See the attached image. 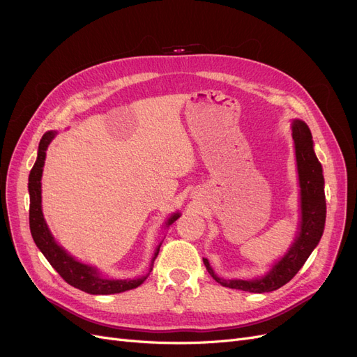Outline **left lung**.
Wrapping results in <instances>:
<instances>
[{
  "mask_svg": "<svg viewBox=\"0 0 357 357\" xmlns=\"http://www.w3.org/2000/svg\"><path fill=\"white\" fill-rule=\"evenodd\" d=\"M291 137L296 150V165L298 176L300 220L293 243L287 252L275 260L265 275L252 280H225L218 276L207 259H203L207 272L223 287L241 289L248 293H271L281 288L305 265L316 245L319 244L325 229L326 202L325 179L322 165L314 154L312 132L306 122L300 119L291 121Z\"/></svg>",
  "mask_w": 357,
  "mask_h": 357,
  "instance_id": "8db88e82",
  "label": "left lung"
}]
</instances>
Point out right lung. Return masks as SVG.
<instances>
[{
	"label": "right lung",
	"mask_w": 357,
	"mask_h": 357,
	"mask_svg": "<svg viewBox=\"0 0 357 357\" xmlns=\"http://www.w3.org/2000/svg\"><path fill=\"white\" fill-rule=\"evenodd\" d=\"M57 134H59L57 130L45 132L41 141H39L36 162L29 174V183H28L29 197H31L29 227H31V234L36 247L41 250V253L50 261V265L60 273V276L66 282L77 289H82V291L88 294H102V296L117 294V293H123V291H128V289H134L139 287L150 275L154 265V260L158 255V250H160V245L163 241L158 243V245L154 250L149 273L139 276V278L116 280V278H110L107 275H104L97 266L88 265V263H84L81 260H77L76 257H73L69 252H66V250L56 241L54 235L51 234L43 213L41 179H43L44 165H45L47 149ZM179 216H181L179 212L172 213L165 220L163 228L165 229L169 228Z\"/></svg>",
	"instance_id": "add662e5"
}]
</instances>
